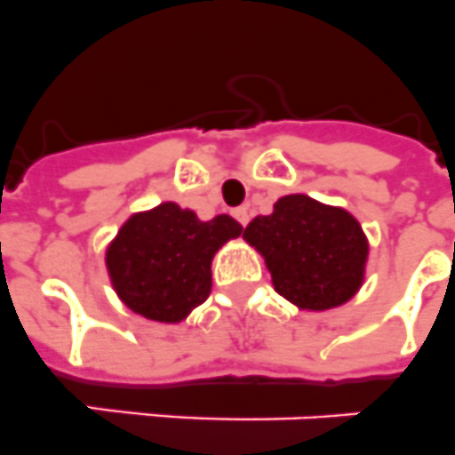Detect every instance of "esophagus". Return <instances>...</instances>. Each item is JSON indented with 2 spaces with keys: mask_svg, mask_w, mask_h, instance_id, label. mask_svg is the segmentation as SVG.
<instances>
[{
  "mask_svg": "<svg viewBox=\"0 0 455 455\" xmlns=\"http://www.w3.org/2000/svg\"><path fill=\"white\" fill-rule=\"evenodd\" d=\"M234 217L243 224V227H247V221H250V208H247V205H240V208L234 210Z\"/></svg>",
  "mask_w": 455,
  "mask_h": 455,
  "instance_id": "obj_1",
  "label": "esophagus"
}]
</instances>
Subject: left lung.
I'll return each mask as SVG.
<instances>
[{
  "label": "left lung",
  "mask_w": 455,
  "mask_h": 455,
  "mask_svg": "<svg viewBox=\"0 0 455 455\" xmlns=\"http://www.w3.org/2000/svg\"><path fill=\"white\" fill-rule=\"evenodd\" d=\"M243 238L263 257L275 291L299 310L345 305L365 280L370 245L356 217L305 194L282 196Z\"/></svg>",
  "instance_id": "left-lung-1"
}]
</instances>
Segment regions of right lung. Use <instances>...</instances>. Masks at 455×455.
Masks as SVG:
<instances>
[{
    "mask_svg": "<svg viewBox=\"0 0 455 455\" xmlns=\"http://www.w3.org/2000/svg\"><path fill=\"white\" fill-rule=\"evenodd\" d=\"M240 234L234 217L201 221L173 201L133 212L106 247L110 284L136 315L180 323L210 296L217 250Z\"/></svg>",
    "mask_w": 455,
    "mask_h": 455,
    "instance_id": "1",
    "label": "right lung"
}]
</instances>
